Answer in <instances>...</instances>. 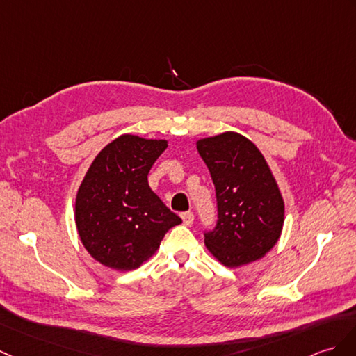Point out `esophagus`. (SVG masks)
<instances>
[{"mask_svg":"<svg viewBox=\"0 0 356 356\" xmlns=\"http://www.w3.org/2000/svg\"><path fill=\"white\" fill-rule=\"evenodd\" d=\"M181 220H184L185 226H191L194 222V213L193 212H184V213H181Z\"/></svg>","mask_w":356,"mask_h":356,"instance_id":"34e87169","label":"esophagus"}]
</instances>
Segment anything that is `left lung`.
Listing matches in <instances>:
<instances>
[{
  "label": "left lung",
  "instance_id": "obj_1",
  "mask_svg": "<svg viewBox=\"0 0 356 356\" xmlns=\"http://www.w3.org/2000/svg\"><path fill=\"white\" fill-rule=\"evenodd\" d=\"M216 186L218 220L204 244L222 266L235 268L261 259L282 234L284 198L276 179L250 139L225 134L197 140Z\"/></svg>",
  "mask_w": 356,
  "mask_h": 356
}]
</instances>
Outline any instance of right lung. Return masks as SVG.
<instances>
[{
    "instance_id": "obj_1",
    "label": "right lung",
    "mask_w": 356,
    "mask_h": 356,
    "mask_svg": "<svg viewBox=\"0 0 356 356\" xmlns=\"http://www.w3.org/2000/svg\"><path fill=\"white\" fill-rule=\"evenodd\" d=\"M168 143L121 135L97 154L76 197L85 249L103 266L135 270L181 220L148 186V172Z\"/></svg>"
}]
</instances>
